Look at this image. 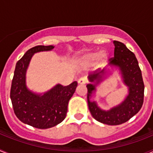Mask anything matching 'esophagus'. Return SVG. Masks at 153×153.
Returning a JSON list of instances; mask_svg holds the SVG:
<instances>
[{
  "label": "esophagus",
  "mask_w": 153,
  "mask_h": 153,
  "mask_svg": "<svg viewBox=\"0 0 153 153\" xmlns=\"http://www.w3.org/2000/svg\"><path fill=\"white\" fill-rule=\"evenodd\" d=\"M86 83V77H81L78 79V83L79 85H84Z\"/></svg>",
  "instance_id": "34e87169"
}]
</instances>
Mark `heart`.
I'll return each mask as SVG.
<instances>
[{"instance_id": "b5f03b06", "label": "heart", "mask_w": 153, "mask_h": 153, "mask_svg": "<svg viewBox=\"0 0 153 153\" xmlns=\"http://www.w3.org/2000/svg\"><path fill=\"white\" fill-rule=\"evenodd\" d=\"M109 53L106 50L88 51L75 58V62L82 67H89L95 63L97 68H103L108 63Z\"/></svg>"}]
</instances>
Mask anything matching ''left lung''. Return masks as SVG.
I'll list each match as a JSON object with an SVG mask.
<instances>
[{
	"instance_id": "1",
	"label": "left lung",
	"mask_w": 153,
	"mask_h": 153,
	"mask_svg": "<svg viewBox=\"0 0 153 153\" xmlns=\"http://www.w3.org/2000/svg\"><path fill=\"white\" fill-rule=\"evenodd\" d=\"M114 57L109 59L108 67L100 73L90 74L87 87V102L91 115L96 120L106 125L116 126L126 123L140 111L143 103L144 83L142 72L136 56L124 44L113 41ZM111 67V69L108 68ZM120 71L123 82L128 89V94L120 104L108 111L102 110L96 101L91 100L96 86L111 75L114 69Z\"/></svg>"
}]
</instances>
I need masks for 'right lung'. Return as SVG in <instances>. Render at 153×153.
Masks as SVG:
<instances>
[{
  "label": "right lung",
  "mask_w": 153,
  "mask_h": 153,
  "mask_svg": "<svg viewBox=\"0 0 153 153\" xmlns=\"http://www.w3.org/2000/svg\"><path fill=\"white\" fill-rule=\"evenodd\" d=\"M54 46H36L28 50L16 64L10 89L13 111L21 122L37 129H48L60 123L66 117L67 106L77 82L68 86L56 84L51 90L37 93L27 86L26 74L36 53L51 51Z\"/></svg>",
  "instance_id": "1"
}]
</instances>
